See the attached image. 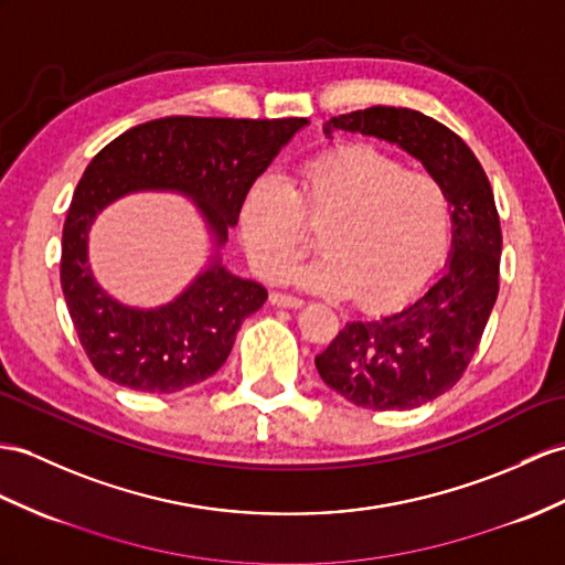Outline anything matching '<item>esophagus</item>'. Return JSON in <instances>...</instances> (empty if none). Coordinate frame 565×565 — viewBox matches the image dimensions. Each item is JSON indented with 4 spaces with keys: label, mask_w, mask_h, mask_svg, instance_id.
<instances>
[{
    "label": "esophagus",
    "mask_w": 565,
    "mask_h": 565,
    "mask_svg": "<svg viewBox=\"0 0 565 565\" xmlns=\"http://www.w3.org/2000/svg\"><path fill=\"white\" fill-rule=\"evenodd\" d=\"M268 299H270L273 307H282V309H301V307H305V301H301L299 297L282 295V292H270Z\"/></svg>",
    "instance_id": "1"
}]
</instances>
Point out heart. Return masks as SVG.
Wrapping results in <instances>:
<instances>
[{
  "label": "heart",
  "instance_id": "obj_1",
  "mask_svg": "<svg viewBox=\"0 0 565 565\" xmlns=\"http://www.w3.org/2000/svg\"><path fill=\"white\" fill-rule=\"evenodd\" d=\"M321 232L323 256L290 280L301 290L352 297L366 309L401 305L431 278L450 242V199L429 172L407 170L374 146H342L309 160L292 182L258 179L239 209L246 256L278 280Z\"/></svg>",
  "mask_w": 565,
  "mask_h": 565
}]
</instances>
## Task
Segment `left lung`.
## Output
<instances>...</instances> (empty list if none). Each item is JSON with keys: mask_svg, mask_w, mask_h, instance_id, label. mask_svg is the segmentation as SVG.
Segmentation results:
<instances>
[{"mask_svg": "<svg viewBox=\"0 0 565 565\" xmlns=\"http://www.w3.org/2000/svg\"><path fill=\"white\" fill-rule=\"evenodd\" d=\"M335 131L374 136L417 158L448 191L452 242L444 270L405 307L350 321L316 356L328 388L366 409H412L460 381L499 297L501 225L489 179L458 134L407 107L330 117Z\"/></svg>", "mask_w": 565, "mask_h": 565, "instance_id": "8db88e82", "label": "left lung"}]
</instances>
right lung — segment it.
<instances>
[{
    "label": "right lung",
    "instance_id": "obj_1",
    "mask_svg": "<svg viewBox=\"0 0 565 565\" xmlns=\"http://www.w3.org/2000/svg\"><path fill=\"white\" fill-rule=\"evenodd\" d=\"M309 119L162 117L139 124L90 160L62 232V292L90 364L117 386L179 393L225 364L246 316L264 307V285L220 258L242 201ZM141 190H170L198 205L212 235L210 264L174 300L129 308L107 296L87 260L89 227L107 204Z\"/></svg>",
    "mask_w": 565,
    "mask_h": 565
}]
</instances>
